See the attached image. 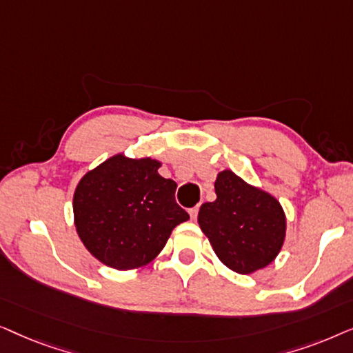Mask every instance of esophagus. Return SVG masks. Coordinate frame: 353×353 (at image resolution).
Masks as SVG:
<instances>
[{"label":"esophagus","mask_w":353,"mask_h":353,"mask_svg":"<svg viewBox=\"0 0 353 353\" xmlns=\"http://www.w3.org/2000/svg\"><path fill=\"white\" fill-rule=\"evenodd\" d=\"M197 212H199V205H196V207H192V209H190V215H191L192 220L197 219Z\"/></svg>","instance_id":"obj_1"}]
</instances>
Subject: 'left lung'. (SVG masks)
<instances>
[{
    "mask_svg": "<svg viewBox=\"0 0 353 353\" xmlns=\"http://www.w3.org/2000/svg\"><path fill=\"white\" fill-rule=\"evenodd\" d=\"M215 194L214 202L201 205L197 221L216 257L241 274L272 263L286 236L281 204L231 170L219 173Z\"/></svg>",
    "mask_w": 353,
    "mask_h": 353,
    "instance_id": "left-lung-1",
    "label": "left lung"
}]
</instances>
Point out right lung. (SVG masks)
<instances>
[{
    "instance_id": "right-lung-1",
    "label": "right lung",
    "mask_w": 353,
    "mask_h": 353,
    "mask_svg": "<svg viewBox=\"0 0 353 353\" xmlns=\"http://www.w3.org/2000/svg\"><path fill=\"white\" fill-rule=\"evenodd\" d=\"M159 167L154 159L117 154L86 173L77 186V233L108 267L132 270L149 263L172 230L190 219L175 201L176 183L159 175Z\"/></svg>"
}]
</instances>
